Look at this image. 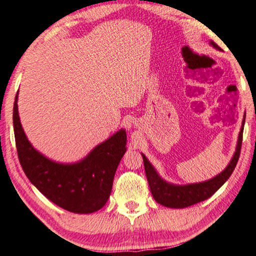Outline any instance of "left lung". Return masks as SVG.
<instances>
[{"label": "left lung", "mask_w": 256, "mask_h": 256, "mask_svg": "<svg viewBox=\"0 0 256 256\" xmlns=\"http://www.w3.org/2000/svg\"><path fill=\"white\" fill-rule=\"evenodd\" d=\"M212 44L215 48L220 49V47H218L215 42H212ZM243 130L244 128L242 126L236 152L233 159L230 162V164L227 166V168L222 171L220 174H218L215 178H212L210 180L205 181V182L188 186H174L166 184V181L162 180L160 176H158L156 170L153 169V166H151L150 162L148 161L146 158L142 156L148 187H150L151 194L153 198L156 199V202L166 207L184 208L194 205V204L197 202L206 200L209 197H212V194L226 182V180L230 178L232 174H233L235 166L238 164V158L240 154L242 141H243Z\"/></svg>", "instance_id": "left-lung-1"}]
</instances>
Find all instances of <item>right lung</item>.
I'll list each match as a JSON object with an SVG mask.
<instances>
[{
    "label": "right lung",
    "instance_id": "1",
    "mask_svg": "<svg viewBox=\"0 0 256 256\" xmlns=\"http://www.w3.org/2000/svg\"><path fill=\"white\" fill-rule=\"evenodd\" d=\"M13 106L18 158L23 171L49 200L68 212L90 214L103 207L112 192L113 179L126 151V133L120 130L76 164H59L36 151L28 141Z\"/></svg>",
    "mask_w": 256,
    "mask_h": 256
}]
</instances>
